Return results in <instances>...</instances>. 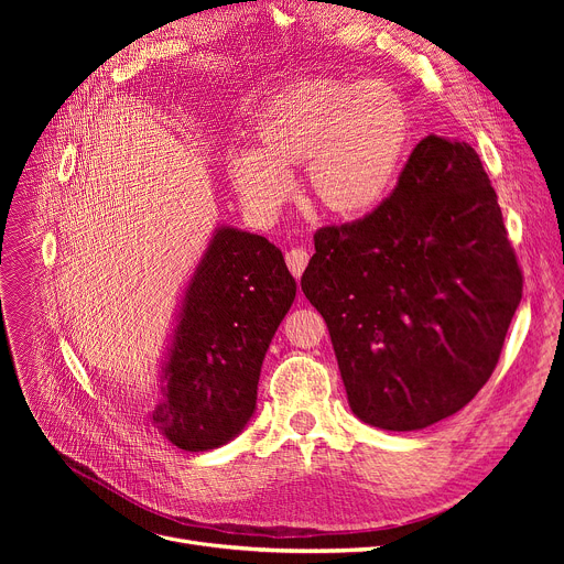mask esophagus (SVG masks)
<instances>
[{"label":"esophagus","mask_w":564,"mask_h":564,"mask_svg":"<svg viewBox=\"0 0 564 564\" xmlns=\"http://www.w3.org/2000/svg\"><path fill=\"white\" fill-rule=\"evenodd\" d=\"M285 262L290 267V272L300 279L306 270V264H308V251L306 249H290L285 253Z\"/></svg>","instance_id":"34e87169"}]
</instances>
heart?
I'll return each instance as SVG.
<instances>
[{"instance_id":"b5f03b06","label":"heart","mask_w":564,"mask_h":564,"mask_svg":"<svg viewBox=\"0 0 564 564\" xmlns=\"http://www.w3.org/2000/svg\"><path fill=\"white\" fill-rule=\"evenodd\" d=\"M411 111L381 82L315 77L288 86L253 126V148L228 158L247 210L272 221L292 196V169L324 213L359 219L389 198L411 145Z\"/></svg>"}]
</instances>
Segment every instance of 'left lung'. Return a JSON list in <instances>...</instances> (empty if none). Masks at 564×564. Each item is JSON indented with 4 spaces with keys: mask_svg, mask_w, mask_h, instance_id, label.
Instances as JSON below:
<instances>
[{
    "mask_svg": "<svg viewBox=\"0 0 564 564\" xmlns=\"http://www.w3.org/2000/svg\"><path fill=\"white\" fill-rule=\"evenodd\" d=\"M521 288L478 153L436 134L413 148L375 213L315 232L302 276L354 416L391 432L434 425L476 398Z\"/></svg>",
    "mask_w": 564,
    "mask_h": 564,
    "instance_id": "left-lung-1",
    "label": "left lung"
}]
</instances>
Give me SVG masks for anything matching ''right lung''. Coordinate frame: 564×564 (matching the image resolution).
I'll return each instance as SVG.
<instances>
[{
  "mask_svg": "<svg viewBox=\"0 0 564 564\" xmlns=\"http://www.w3.org/2000/svg\"><path fill=\"white\" fill-rule=\"evenodd\" d=\"M294 294L279 247L240 228H215L177 302L148 423L187 453L215 451L240 434Z\"/></svg>",
  "mask_w": 564,
  "mask_h": 564,
  "instance_id": "right-lung-1",
  "label": "right lung"
}]
</instances>
